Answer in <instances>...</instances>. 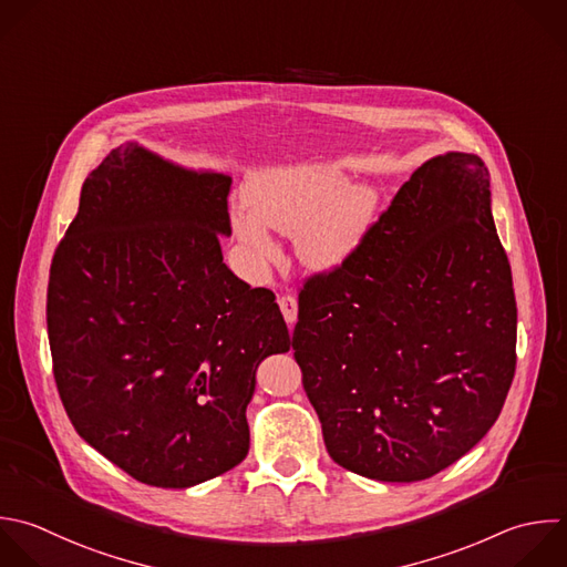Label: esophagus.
Returning <instances> with one entry per match:
<instances>
[{"mask_svg": "<svg viewBox=\"0 0 567 567\" xmlns=\"http://www.w3.org/2000/svg\"><path fill=\"white\" fill-rule=\"evenodd\" d=\"M277 303H279V308H281L284 319L288 321V326H295V321H297V310H299L297 297H292V295H281V297L277 299Z\"/></svg>", "mask_w": 567, "mask_h": 567, "instance_id": "esophagus-1", "label": "esophagus"}]
</instances>
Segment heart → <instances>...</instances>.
<instances>
[{
	"mask_svg": "<svg viewBox=\"0 0 567 567\" xmlns=\"http://www.w3.org/2000/svg\"><path fill=\"white\" fill-rule=\"evenodd\" d=\"M377 197L368 186H350L334 164H292L261 173L246 193V210L235 215L239 241L259 261L277 255L270 230L297 235V255L310 270L343 266L372 226Z\"/></svg>",
	"mask_w": 567,
	"mask_h": 567,
	"instance_id": "b5f03b06",
	"label": "heart"
}]
</instances>
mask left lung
Returning <instances> with one entry per match:
<instances>
[{
	"label": "left lung",
	"instance_id": "obj_1",
	"mask_svg": "<svg viewBox=\"0 0 567 567\" xmlns=\"http://www.w3.org/2000/svg\"><path fill=\"white\" fill-rule=\"evenodd\" d=\"M481 157L427 159L339 268L310 277L292 332L341 467L430 478L494 425L516 368V301Z\"/></svg>",
	"mask_w": 567,
	"mask_h": 567
}]
</instances>
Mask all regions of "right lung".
<instances>
[{
    "mask_svg": "<svg viewBox=\"0 0 567 567\" xmlns=\"http://www.w3.org/2000/svg\"><path fill=\"white\" fill-rule=\"evenodd\" d=\"M230 177L126 142L86 177L49 279L53 374L78 434L133 478L239 465L257 365L290 350L272 290L226 264Z\"/></svg>",
    "mask_w": 567,
    "mask_h": 567,
    "instance_id": "add662e5",
    "label": "right lung"
}]
</instances>
